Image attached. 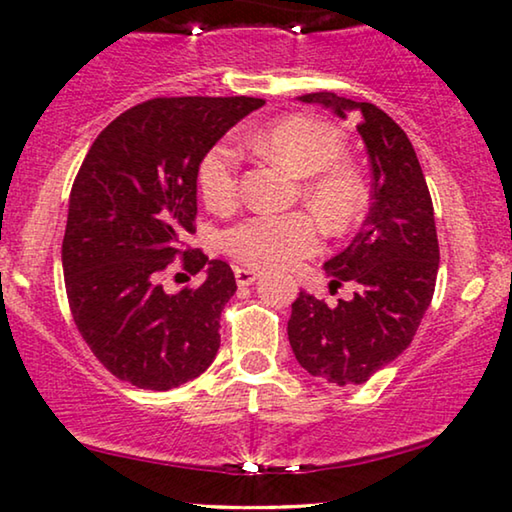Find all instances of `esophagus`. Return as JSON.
Here are the masks:
<instances>
[{"mask_svg": "<svg viewBox=\"0 0 512 512\" xmlns=\"http://www.w3.org/2000/svg\"><path fill=\"white\" fill-rule=\"evenodd\" d=\"M234 276H236V283H239V287H248L259 278V273L253 271V269H241V266H239V269L234 271Z\"/></svg>", "mask_w": 512, "mask_h": 512, "instance_id": "esophagus-1", "label": "esophagus"}]
</instances>
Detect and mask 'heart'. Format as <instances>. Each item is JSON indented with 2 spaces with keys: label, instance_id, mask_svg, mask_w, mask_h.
I'll return each mask as SVG.
<instances>
[{
  "label": "heart",
  "instance_id": "1",
  "mask_svg": "<svg viewBox=\"0 0 512 512\" xmlns=\"http://www.w3.org/2000/svg\"><path fill=\"white\" fill-rule=\"evenodd\" d=\"M255 146L297 176H311L304 197L325 225L345 232L364 211L359 178L341 162L345 141L329 122L313 115H285L255 136ZM239 153L215 146L199 167V185L208 208L229 211L239 199ZM322 241V225L313 213H255L227 229L222 246L236 262L253 269L294 264L313 255Z\"/></svg>",
  "mask_w": 512,
  "mask_h": 512
}]
</instances>
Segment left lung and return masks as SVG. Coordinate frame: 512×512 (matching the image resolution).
I'll use <instances>...</instances> for the list:
<instances>
[{
  "label": "left lung",
  "mask_w": 512,
  "mask_h": 512,
  "mask_svg": "<svg viewBox=\"0 0 512 512\" xmlns=\"http://www.w3.org/2000/svg\"><path fill=\"white\" fill-rule=\"evenodd\" d=\"M338 118L357 113L371 162V208L343 253L325 264L329 287H357L336 306L299 292L287 322L297 362L334 385H362L413 341L434 297L438 239L434 204L413 143L385 111L334 92L301 95Z\"/></svg>",
  "instance_id": "1"
}]
</instances>
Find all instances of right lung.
<instances>
[{
    "instance_id": "add662e5",
    "label": "right lung",
    "mask_w": 512,
    "mask_h": 512,
    "mask_svg": "<svg viewBox=\"0 0 512 512\" xmlns=\"http://www.w3.org/2000/svg\"><path fill=\"white\" fill-rule=\"evenodd\" d=\"M264 99L157 97L120 113L92 143L71 187L62 269L83 341L115 378L164 392L197 378L220 348L234 271L185 248L199 164ZM179 259L176 260L175 257ZM207 269L167 295L162 272Z\"/></svg>"
}]
</instances>
